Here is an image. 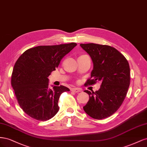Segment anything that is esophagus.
I'll list each match as a JSON object with an SVG mask.
<instances>
[{"mask_svg": "<svg viewBox=\"0 0 147 147\" xmlns=\"http://www.w3.org/2000/svg\"><path fill=\"white\" fill-rule=\"evenodd\" d=\"M71 90H72V91H73L74 92H80L82 91L81 89L77 88H73L71 89Z\"/></svg>", "mask_w": 147, "mask_h": 147, "instance_id": "34e87169", "label": "esophagus"}]
</instances>
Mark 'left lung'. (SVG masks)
<instances>
[{
	"label": "left lung",
	"instance_id": "8db88e82",
	"mask_svg": "<svg viewBox=\"0 0 147 147\" xmlns=\"http://www.w3.org/2000/svg\"><path fill=\"white\" fill-rule=\"evenodd\" d=\"M93 63L91 78L85 84L101 82L99 90H84L90 96L83 109L96 119L107 118L119 108L130 84V68L127 59L117 49L96 43L80 44Z\"/></svg>",
	"mask_w": 147,
	"mask_h": 147
}]
</instances>
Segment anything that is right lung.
Listing matches in <instances>:
<instances>
[{"label": "right lung", "mask_w": 147, "mask_h": 147, "mask_svg": "<svg viewBox=\"0 0 147 147\" xmlns=\"http://www.w3.org/2000/svg\"><path fill=\"white\" fill-rule=\"evenodd\" d=\"M76 46L75 43L38 46L24 51L16 61L11 86L21 108L29 117L47 121L58 112L61 94L70 90L63 85L50 88L48 77Z\"/></svg>", "instance_id": "obj_1"}]
</instances>
